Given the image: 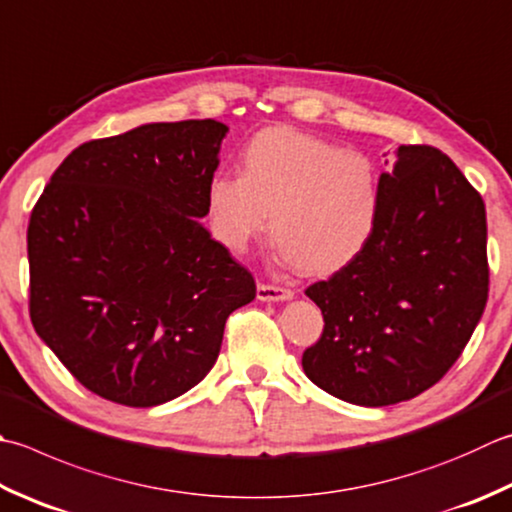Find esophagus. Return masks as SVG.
Wrapping results in <instances>:
<instances>
[{"instance_id":"esophagus-1","label":"esophagus","mask_w":512,"mask_h":512,"mask_svg":"<svg viewBox=\"0 0 512 512\" xmlns=\"http://www.w3.org/2000/svg\"><path fill=\"white\" fill-rule=\"evenodd\" d=\"M293 297V290L286 286H277V284H257V299L262 302H282V299H290Z\"/></svg>"}]
</instances>
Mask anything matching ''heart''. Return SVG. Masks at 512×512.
I'll return each instance as SVG.
<instances>
[{
  "label": "heart",
  "mask_w": 512,
  "mask_h": 512,
  "mask_svg": "<svg viewBox=\"0 0 512 512\" xmlns=\"http://www.w3.org/2000/svg\"><path fill=\"white\" fill-rule=\"evenodd\" d=\"M382 184L373 159L293 128L257 133L242 175L210 179L206 206L215 237L242 250L270 233L290 264L328 275L362 255L377 226Z\"/></svg>",
  "instance_id": "1"
}]
</instances>
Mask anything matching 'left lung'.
<instances>
[{
    "mask_svg": "<svg viewBox=\"0 0 512 512\" xmlns=\"http://www.w3.org/2000/svg\"><path fill=\"white\" fill-rule=\"evenodd\" d=\"M355 262L306 288L324 330L304 350L313 384L357 406L406 402L442 379L488 299L486 208L453 159L399 146Z\"/></svg>",
    "mask_w": 512,
    "mask_h": 512,
    "instance_id": "obj_1",
    "label": "left lung"
}]
</instances>
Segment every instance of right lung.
I'll list each match as a JSON object with an SVG mask.
<instances>
[{
  "label": "right lung",
  "mask_w": 512,
  "mask_h": 512,
  "mask_svg": "<svg viewBox=\"0 0 512 512\" xmlns=\"http://www.w3.org/2000/svg\"><path fill=\"white\" fill-rule=\"evenodd\" d=\"M226 126L146 124L77 146L28 222V313L68 373L148 408L213 368L250 270L202 226Z\"/></svg>",
  "instance_id": "obj_1"
}]
</instances>
